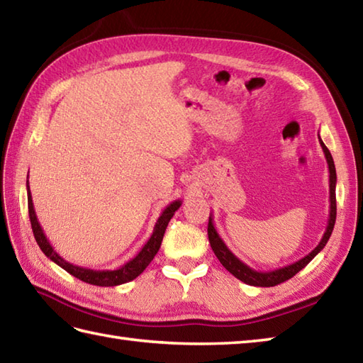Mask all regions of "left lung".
<instances>
[{
  "label": "left lung",
  "mask_w": 363,
  "mask_h": 363,
  "mask_svg": "<svg viewBox=\"0 0 363 363\" xmlns=\"http://www.w3.org/2000/svg\"><path fill=\"white\" fill-rule=\"evenodd\" d=\"M318 138H320V135H318ZM320 145L323 148V152H325L328 168H329V203H330L329 204V220H328V226H326V230H325V234H323V238L320 240V243L315 246V248L303 259L293 262V264H290L287 267H282V268L269 269V272H257V269L248 267L245 262L238 259L235 254L228 248L226 243L221 240V237L218 235L217 229H215V226H213V218L211 213L209 226H207V235H209L211 246L215 252V256H217L218 260L221 262V265L225 267L229 273H233L237 279H240L242 282L248 284V285H254V287H274V285L289 281L290 277H293L298 272H301V269L309 264V262L326 246L329 237L334 230L335 217H337V203H335L337 173H335L334 159H333V156H330L329 150L326 148V145L323 143L321 138H320Z\"/></svg>",
  "instance_id": "left-lung-1"
}]
</instances>
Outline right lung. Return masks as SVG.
Instances as JSON below:
<instances>
[{
    "label": "right lung",
    "instance_id": "obj_1",
    "mask_svg": "<svg viewBox=\"0 0 363 363\" xmlns=\"http://www.w3.org/2000/svg\"><path fill=\"white\" fill-rule=\"evenodd\" d=\"M28 177H29V174H28ZM26 190H28V211H29L30 226H33L35 242L38 246H40V250L43 251L45 256L51 259L54 264H57L60 268H64L67 273H70L72 276L78 277V279H81L82 282H87L91 285H99V287H115V285L126 284L129 281L135 279L138 274H142L143 269L151 264V260L157 254L169 220L173 218L174 212L179 209L182 204L181 199H174L173 203H169L165 207L164 212H162L160 217L157 218V223L154 225L150 240L143 245V248L138 251L137 256L130 259L129 262H126L125 265L113 268V269H90V268H84V267L72 264V262L65 260L62 256H59V254L54 251L50 240L46 238V235L43 233L40 223H38V220H37L33 196H30V190H29V181H26Z\"/></svg>",
    "mask_w": 363,
    "mask_h": 363
}]
</instances>
